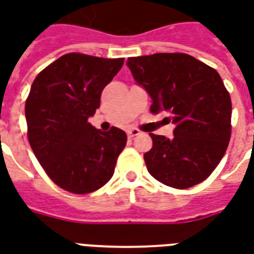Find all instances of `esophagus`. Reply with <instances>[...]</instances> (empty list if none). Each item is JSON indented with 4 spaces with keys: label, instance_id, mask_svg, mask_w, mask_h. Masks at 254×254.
<instances>
[{
    "label": "esophagus",
    "instance_id": "obj_1",
    "mask_svg": "<svg viewBox=\"0 0 254 254\" xmlns=\"http://www.w3.org/2000/svg\"><path fill=\"white\" fill-rule=\"evenodd\" d=\"M127 133V137H134V136H138V134H140V130L132 127V129H129Z\"/></svg>",
    "mask_w": 254,
    "mask_h": 254
}]
</instances>
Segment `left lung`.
<instances>
[{"mask_svg":"<svg viewBox=\"0 0 254 254\" xmlns=\"http://www.w3.org/2000/svg\"><path fill=\"white\" fill-rule=\"evenodd\" d=\"M134 81L151 96L152 113H165L173 137L151 133L144 154L148 173L177 189L211 176L231 134V99L219 73L184 53H156L127 61Z\"/></svg>","mask_w":254,"mask_h":254,"instance_id":"left-lung-1","label":"left lung"}]
</instances>
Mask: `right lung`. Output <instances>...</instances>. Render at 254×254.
<instances>
[{
    "label": "right lung",
    "mask_w": 254,
    "mask_h": 254,
    "mask_svg": "<svg viewBox=\"0 0 254 254\" xmlns=\"http://www.w3.org/2000/svg\"><path fill=\"white\" fill-rule=\"evenodd\" d=\"M124 58L69 53L45 67L25 102L28 141L54 184L70 193L98 190L114 174L127 133L102 132L88 122Z\"/></svg>",
    "instance_id": "1"
}]
</instances>
